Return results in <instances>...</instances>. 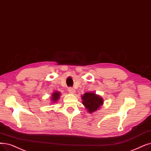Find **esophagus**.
<instances>
[{
    "instance_id": "1",
    "label": "esophagus",
    "mask_w": 151,
    "mask_h": 151,
    "mask_svg": "<svg viewBox=\"0 0 151 151\" xmlns=\"http://www.w3.org/2000/svg\"><path fill=\"white\" fill-rule=\"evenodd\" d=\"M68 91H69V93L70 94H74L75 93V92H76L75 89L73 88H68Z\"/></svg>"
}]
</instances>
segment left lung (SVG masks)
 <instances>
[{
  "label": "left lung",
  "mask_w": 151,
  "mask_h": 151,
  "mask_svg": "<svg viewBox=\"0 0 151 151\" xmlns=\"http://www.w3.org/2000/svg\"><path fill=\"white\" fill-rule=\"evenodd\" d=\"M82 104L90 114L99 110L104 104L103 98L94 92H87L81 96Z\"/></svg>",
  "instance_id": "8db88e82"
}]
</instances>
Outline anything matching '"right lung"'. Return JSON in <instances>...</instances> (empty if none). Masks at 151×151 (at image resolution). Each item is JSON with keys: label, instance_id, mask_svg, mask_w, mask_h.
<instances>
[{"label": "right lung", "instance_id": "obj_1", "mask_svg": "<svg viewBox=\"0 0 151 151\" xmlns=\"http://www.w3.org/2000/svg\"><path fill=\"white\" fill-rule=\"evenodd\" d=\"M61 96V93L59 91H54L53 93L52 94L51 97H50V100L51 102L50 103H55L57 102L58 100H59L60 97Z\"/></svg>", "mask_w": 151, "mask_h": 151}]
</instances>
